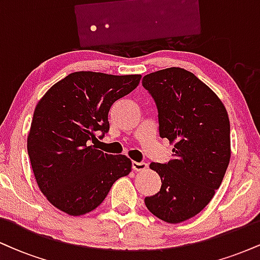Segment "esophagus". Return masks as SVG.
Instances as JSON below:
<instances>
[{
    "mask_svg": "<svg viewBox=\"0 0 260 260\" xmlns=\"http://www.w3.org/2000/svg\"><path fill=\"white\" fill-rule=\"evenodd\" d=\"M132 168L134 171H144V170H147L148 165L145 162H137V161H133L132 162Z\"/></svg>",
    "mask_w": 260,
    "mask_h": 260,
    "instance_id": "1",
    "label": "esophagus"
}]
</instances>
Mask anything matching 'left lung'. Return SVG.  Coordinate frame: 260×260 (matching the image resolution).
I'll return each mask as SVG.
<instances>
[{"mask_svg": "<svg viewBox=\"0 0 260 260\" xmlns=\"http://www.w3.org/2000/svg\"><path fill=\"white\" fill-rule=\"evenodd\" d=\"M142 83L156 103L160 137L174 145L168 164H150L161 188L144 199L145 205L162 221H186L207 207L228 170V111L215 92L183 68L156 71Z\"/></svg>", "mask_w": 260, "mask_h": 260, "instance_id": "8db88e82", "label": "left lung"}]
</instances>
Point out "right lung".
Segmentation results:
<instances>
[{"instance_id":"add662e5","label":"right lung","mask_w":260,"mask_h":260,"mask_svg":"<svg viewBox=\"0 0 260 260\" xmlns=\"http://www.w3.org/2000/svg\"><path fill=\"white\" fill-rule=\"evenodd\" d=\"M140 78L74 72L39 100L26 148L39 189L53 207L72 216L90 213L132 171L126 155L103 153L91 143L96 132H109L112 104L134 90Z\"/></svg>"}]
</instances>
